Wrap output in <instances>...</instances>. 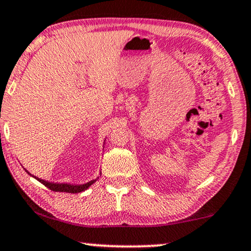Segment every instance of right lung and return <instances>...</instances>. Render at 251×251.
<instances>
[{
    "label": "right lung",
    "mask_w": 251,
    "mask_h": 251,
    "mask_svg": "<svg viewBox=\"0 0 251 251\" xmlns=\"http://www.w3.org/2000/svg\"><path fill=\"white\" fill-rule=\"evenodd\" d=\"M37 178V177H36ZM40 183H43L44 185L46 186V188H49L50 190H52V191H55V192H68V193H78V192H82L84 191V190H87L89 186L91 185V184L96 182V179L95 180H91V182H89L87 184H83V185H69V184H54V183H50V182H45L44 179H39Z\"/></svg>",
    "instance_id": "obj_1"
}]
</instances>
